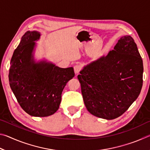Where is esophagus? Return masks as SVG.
Listing matches in <instances>:
<instances>
[{
    "label": "esophagus",
    "mask_w": 150,
    "mask_h": 150,
    "mask_svg": "<svg viewBox=\"0 0 150 150\" xmlns=\"http://www.w3.org/2000/svg\"><path fill=\"white\" fill-rule=\"evenodd\" d=\"M80 71H81V67L79 65H76L74 66V71L75 74H78V73L80 72Z\"/></svg>",
    "instance_id": "1"
}]
</instances>
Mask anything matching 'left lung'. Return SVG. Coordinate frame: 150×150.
<instances>
[{"instance_id":"left-lung-1","label":"left lung","mask_w":150,"mask_h":150,"mask_svg":"<svg viewBox=\"0 0 150 150\" xmlns=\"http://www.w3.org/2000/svg\"><path fill=\"white\" fill-rule=\"evenodd\" d=\"M143 71L134 39L121 37L114 50L84 66L77 76L87 110L106 120L119 117L138 97Z\"/></svg>"}]
</instances>
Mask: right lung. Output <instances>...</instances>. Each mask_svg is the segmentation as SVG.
<instances>
[{
  "instance_id": "right-lung-1",
  "label": "right lung",
  "mask_w": 150,
  "mask_h": 150,
  "mask_svg": "<svg viewBox=\"0 0 150 150\" xmlns=\"http://www.w3.org/2000/svg\"><path fill=\"white\" fill-rule=\"evenodd\" d=\"M41 34L27 31L11 61L9 83L22 109L35 117L52 115L59 107L62 93L74 77L73 67L61 68L46 59L35 61L34 52Z\"/></svg>"
}]
</instances>
